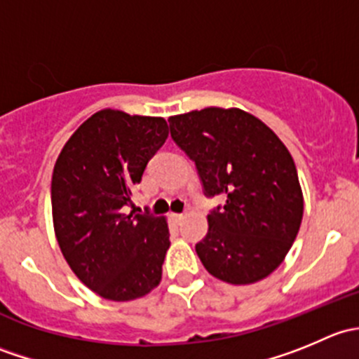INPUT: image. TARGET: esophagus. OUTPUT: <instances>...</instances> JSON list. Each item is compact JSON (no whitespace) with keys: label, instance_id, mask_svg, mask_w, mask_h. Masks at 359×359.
Wrapping results in <instances>:
<instances>
[{"label":"esophagus","instance_id":"esophagus-1","mask_svg":"<svg viewBox=\"0 0 359 359\" xmlns=\"http://www.w3.org/2000/svg\"><path fill=\"white\" fill-rule=\"evenodd\" d=\"M172 219L175 220V222H180V220L184 219V213H172Z\"/></svg>","mask_w":359,"mask_h":359}]
</instances>
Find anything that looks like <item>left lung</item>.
I'll list each match as a JSON object with an SVG mask.
<instances>
[{
    "label": "left lung",
    "mask_w": 359,
    "mask_h": 359,
    "mask_svg": "<svg viewBox=\"0 0 359 359\" xmlns=\"http://www.w3.org/2000/svg\"><path fill=\"white\" fill-rule=\"evenodd\" d=\"M177 146L196 163L208 196L226 205L210 213L196 253L213 278L252 285L280 267L295 241L304 196L290 151L264 121L238 107L170 116Z\"/></svg>",
    "instance_id": "obj_1"
}]
</instances>
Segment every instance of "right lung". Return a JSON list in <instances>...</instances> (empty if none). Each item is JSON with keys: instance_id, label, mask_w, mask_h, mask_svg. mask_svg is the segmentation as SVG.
Listing matches in <instances>:
<instances>
[{"instance_id": "right-lung-1", "label": "right lung", "mask_w": 359, "mask_h": 359, "mask_svg": "<svg viewBox=\"0 0 359 359\" xmlns=\"http://www.w3.org/2000/svg\"><path fill=\"white\" fill-rule=\"evenodd\" d=\"M166 137L163 118L97 111L69 137L53 166L57 243L78 280L102 299H140L161 281L166 219L125 210Z\"/></svg>"}]
</instances>
